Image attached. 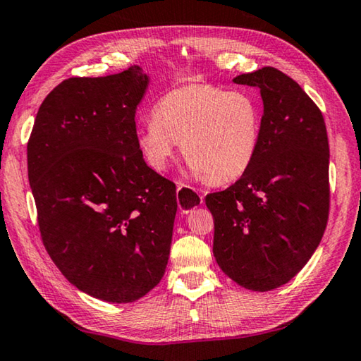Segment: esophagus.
<instances>
[{
  "label": "esophagus",
  "instance_id": "34e87169",
  "mask_svg": "<svg viewBox=\"0 0 361 361\" xmlns=\"http://www.w3.org/2000/svg\"><path fill=\"white\" fill-rule=\"evenodd\" d=\"M202 194L196 188L188 186L185 183H176V202L183 214H188L192 209L202 204Z\"/></svg>",
  "mask_w": 361,
  "mask_h": 361
}]
</instances>
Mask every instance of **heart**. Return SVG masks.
<instances>
[{
  "mask_svg": "<svg viewBox=\"0 0 361 361\" xmlns=\"http://www.w3.org/2000/svg\"><path fill=\"white\" fill-rule=\"evenodd\" d=\"M263 107L247 90H225L191 83L160 96L152 120L138 130V146L151 169L164 171L175 156L176 142L190 160L192 173L214 185L236 181L257 156Z\"/></svg>",
  "mask_w": 361,
  "mask_h": 361,
  "instance_id": "1",
  "label": "heart"
}]
</instances>
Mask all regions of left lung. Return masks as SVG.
Returning <instances> with one entry per match:
<instances>
[{"instance_id": "1", "label": "left lung", "mask_w": 361, "mask_h": 361, "mask_svg": "<svg viewBox=\"0 0 361 361\" xmlns=\"http://www.w3.org/2000/svg\"><path fill=\"white\" fill-rule=\"evenodd\" d=\"M260 90L262 135L249 170L205 196L214 215V257L245 289H276L317 250L329 215L324 118L299 83L274 67L233 78Z\"/></svg>"}]
</instances>
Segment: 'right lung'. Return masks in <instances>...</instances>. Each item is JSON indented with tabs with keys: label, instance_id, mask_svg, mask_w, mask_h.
<instances>
[{
	"label": "right lung",
	"instance_id": "obj_1",
	"mask_svg": "<svg viewBox=\"0 0 361 361\" xmlns=\"http://www.w3.org/2000/svg\"><path fill=\"white\" fill-rule=\"evenodd\" d=\"M147 83L140 66L64 80L39 106L27 145L51 260L77 289L114 304L162 279L178 207L175 183L147 167L136 140Z\"/></svg>",
	"mask_w": 361,
	"mask_h": 361
}]
</instances>
